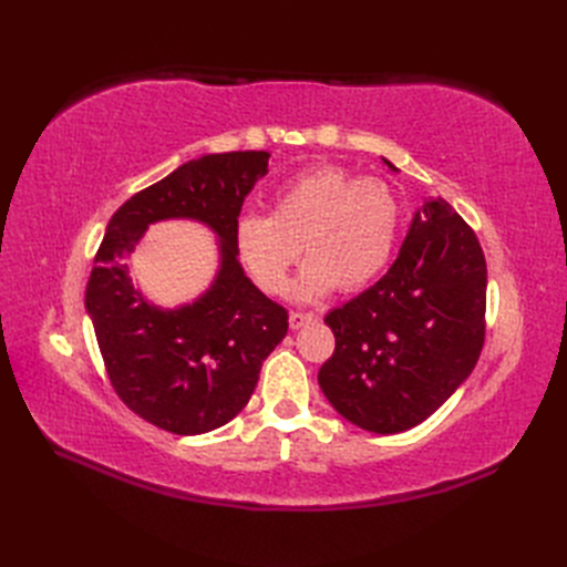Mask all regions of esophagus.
<instances>
[{"instance_id": "1", "label": "esophagus", "mask_w": 567, "mask_h": 567, "mask_svg": "<svg viewBox=\"0 0 567 567\" xmlns=\"http://www.w3.org/2000/svg\"><path fill=\"white\" fill-rule=\"evenodd\" d=\"M315 319H317V315H310V312H290L288 323H290V329L298 331V329H302V326H307Z\"/></svg>"}]
</instances>
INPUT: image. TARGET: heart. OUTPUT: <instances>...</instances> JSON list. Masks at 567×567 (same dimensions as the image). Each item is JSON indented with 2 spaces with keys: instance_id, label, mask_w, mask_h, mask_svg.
<instances>
[{
  "instance_id": "heart-1",
  "label": "heart",
  "mask_w": 567,
  "mask_h": 567,
  "mask_svg": "<svg viewBox=\"0 0 567 567\" xmlns=\"http://www.w3.org/2000/svg\"><path fill=\"white\" fill-rule=\"evenodd\" d=\"M402 205L379 177H359L338 165H319L284 182L271 215L244 213L234 225L238 260L269 293H284L290 269L305 262L293 293L317 300L338 286L357 290L373 281L398 244Z\"/></svg>"
}]
</instances>
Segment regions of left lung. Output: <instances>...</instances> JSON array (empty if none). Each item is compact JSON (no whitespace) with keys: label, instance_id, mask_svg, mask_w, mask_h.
<instances>
[{"label":"left lung","instance_id":"obj_1","mask_svg":"<svg viewBox=\"0 0 567 567\" xmlns=\"http://www.w3.org/2000/svg\"><path fill=\"white\" fill-rule=\"evenodd\" d=\"M485 300L475 231L447 200L427 198L383 279L326 315L336 336L319 369L326 400L369 433L423 423L471 375L485 342Z\"/></svg>","mask_w":567,"mask_h":567}]
</instances>
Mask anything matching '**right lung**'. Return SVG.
Returning a JSON list of instances; mask_svg holds the SVG:
<instances>
[{"label":"right lung","mask_w":567,"mask_h":567,"mask_svg":"<svg viewBox=\"0 0 567 567\" xmlns=\"http://www.w3.org/2000/svg\"><path fill=\"white\" fill-rule=\"evenodd\" d=\"M267 151L210 153L134 194L111 217L84 293L101 357L117 398L136 416L175 435L229 423L288 331V312L246 274L234 225ZM196 218L220 241V269L194 303L163 311L128 277L126 257L153 220Z\"/></svg>","instance_id":"1"}]
</instances>
